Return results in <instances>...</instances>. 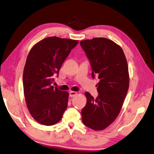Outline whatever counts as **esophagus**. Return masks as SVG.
<instances>
[{
	"label": "esophagus",
	"mask_w": 154,
	"mask_h": 154,
	"mask_svg": "<svg viewBox=\"0 0 154 154\" xmlns=\"http://www.w3.org/2000/svg\"><path fill=\"white\" fill-rule=\"evenodd\" d=\"M77 94H78V92H75V91H70V97H75Z\"/></svg>",
	"instance_id": "34e87169"
}]
</instances>
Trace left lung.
<instances>
[{
  "label": "left lung",
  "instance_id": "left-lung-1",
  "mask_svg": "<svg viewBox=\"0 0 154 154\" xmlns=\"http://www.w3.org/2000/svg\"><path fill=\"white\" fill-rule=\"evenodd\" d=\"M80 45L91 63L92 78L97 75L100 80L97 99L85 93L82 121L92 130H103L115 121L123 106L130 84L128 62L121 46L106 38L82 40Z\"/></svg>",
  "mask_w": 154,
  "mask_h": 154
}]
</instances>
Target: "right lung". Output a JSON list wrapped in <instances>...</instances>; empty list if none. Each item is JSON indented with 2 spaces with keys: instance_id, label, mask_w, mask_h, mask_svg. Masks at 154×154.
<instances>
[{
  "instance_id": "obj_1",
  "label": "right lung",
  "mask_w": 154,
  "mask_h": 154,
  "mask_svg": "<svg viewBox=\"0 0 154 154\" xmlns=\"http://www.w3.org/2000/svg\"><path fill=\"white\" fill-rule=\"evenodd\" d=\"M77 44V40L52 36L39 41L29 51L23 71L24 94L31 115L40 124L55 125L67 108L69 93L51 84Z\"/></svg>"
}]
</instances>
